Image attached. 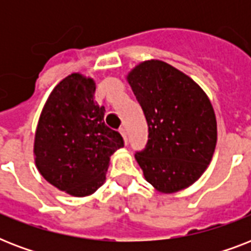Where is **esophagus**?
<instances>
[{"label": "esophagus", "instance_id": "34e87169", "mask_svg": "<svg viewBox=\"0 0 251 251\" xmlns=\"http://www.w3.org/2000/svg\"><path fill=\"white\" fill-rule=\"evenodd\" d=\"M120 134H121L122 138H124V141H125V143H127V134H126L125 127H120Z\"/></svg>", "mask_w": 251, "mask_h": 251}]
</instances>
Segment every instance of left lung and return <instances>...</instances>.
Here are the masks:
<instances>
[{
	"label": "left lung",
	"mask_w": 251,
	"mask_h": 251,
	"mask_svg": "<svg viewBox=\"0 0 251 251\" xmlns=\"http://www.w3.org/2000/svg\"><path fill=\"white\" fill-rule=\"evenodd\" d=\"M149 125V141L135 159L147 182L161 193L190 186L214 155V108L194 80L163 61H145L127 75Z\"/></svg>",
	"instance_id": "1"
}]
</instances>
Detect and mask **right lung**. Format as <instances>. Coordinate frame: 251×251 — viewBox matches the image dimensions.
<instances>
[{
  "label": "right lung",
  "mask_w": 251,
  "mask_h": 251,
  "mask_svg": "<svg viewBox=\"0 0 251 251\" xmlns=\"http://www.w3.org/2000/svg\"><path fill=\"white\" fill-rule=\"evenodd\" d=\"M95 82L74 73L54 87L35 135V163L49 183L86 197L105 181L109 157L124 147L121 134L104 122L105 108L94 100Z\"/></svg>",
  "instance_id": "1"
}]
</instances>
